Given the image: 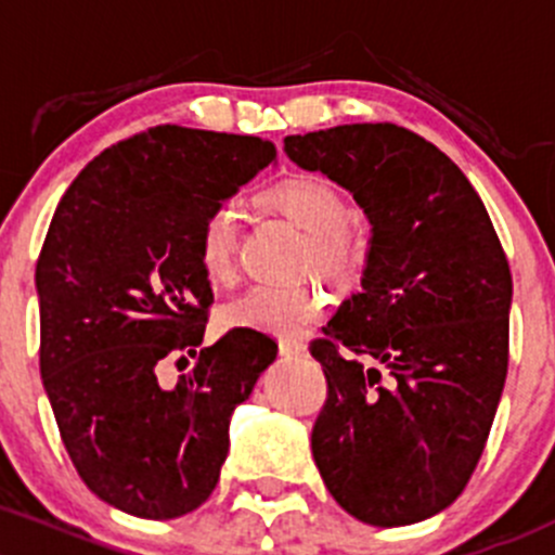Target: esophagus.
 <instances>
[{
	"mask_svg": "<svg viewBox=\"0 0 555 555\" xmlns=\"http://www.w3.org/2000/svg\"><path fill=\"white\" fill-rule=\"evenodd\" d=\"M278 347H280V356H285V358H299L307 352V345L299 339H280Z\"/></svg>",
	"mask_w": 555,
	"mask_h": 555,
	"instance_id": "1",
	"label": "esophagus"
}]
</instances>
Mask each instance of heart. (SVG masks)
Returning a JSON list of instances; mask_svg holds the SVG:
<instances>
[{"mask_svg": "<svg viewBox=\"0 0 555 555\" xmlns=\"http://www.w3.org/2000/svg\"><path fill=\"white\" fill-rule=\"evenodd\" d=\"M264 203L307 232L305 261L320 272L339 275L361 256L350 224L345 192L320 173H294L264 192ZM240 240V210L235 203H219L205 214L197 235V259L210 280H230L235 272ZM320 294L312 285L259 283L245 288L224 307V320L237 328L272 336H299L315 323Z\"/></svg>", "mask_w": 555, "mask_h": 555, "instance_id": "1", "label": "heart"}]
</instances>
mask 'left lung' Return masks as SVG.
Masks as SVG:
<instances>
[{"instance_id":"left-lung-1","label":"left lung","mask_w":555,"mask_h":555,"mask_svg":"<svg viewBox=\"0 0 555 555\" xmlns=\"http://www.w3.org/2000/svg\"><path fill=\"white\" fill-rule=\"evenodd\" d=\"M285 152L350 190L374 230L363 288L310 345L328 385L315 465L358 521H425L487 447L511 358L507 256L465 173L414 130L339 125Z\"/></svg>"}]
</instances>
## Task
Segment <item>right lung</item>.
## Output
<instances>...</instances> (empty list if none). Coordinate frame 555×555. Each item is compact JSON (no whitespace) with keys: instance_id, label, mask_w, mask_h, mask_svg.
<instances>
[{"instance_id":"add662e5","label":"right lung","mask_w":555,"mask_h":555,"mask_svg":"<svg viewBox=\"0 0 555 555\" xmlns=\"http://www.w3.org/2000/svg\"><path fill=\"white\" fill-rule=\"evenodd\" d=\"M275 154L259 135L154 125L88 163L50 221L39 374L79 478L130 516L168 521L208 500L232 411L275 361L278 341L250 328L199 347L214 291L197 259L205 214ZM186 357L165 388L156 371Z\"/></svg>"}]
</instances>
